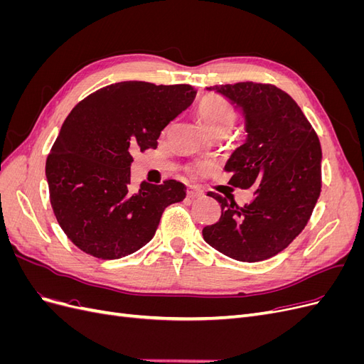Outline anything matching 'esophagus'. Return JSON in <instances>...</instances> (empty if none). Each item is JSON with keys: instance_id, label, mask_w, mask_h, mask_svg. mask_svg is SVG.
Instances as JSON below:
<instances>
[{"instance_id": "1", "label": "esophagus", "mask_w": 364, "mask_h": 364, "mask_svg": "<svg viewBox=\"0 0 364 364\" xmlns=\"http://www.w3.org/2000/svg\"><path fill=\"white\" fill-rule=\"evenodd\" d=\"M186 196L191 197V199H194V197H200V196H203V191L199 188V186H194V185H191L190 188L186 190Z\"/></svg>"}]
</instances>
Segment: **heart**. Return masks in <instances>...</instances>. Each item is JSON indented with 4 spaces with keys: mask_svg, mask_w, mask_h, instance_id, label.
<instances>
[{
    "mask_svg": "<svg viewBox=\"0 0 364 364\" xmlns=\"http://www.w3.org/2000/svg\"><path fill=\"white\" fill-rule=\"evenodd\" d=\"M197 115L202 119L203 126L215 134H228L234 124L235 111L228 98L218 94H205L197 105ZM213 168V164L199 162L194 165L196 171H208Z\"/></svg>",
    "mask_w": 364,
    "mask_h": 364,
    "instance_id": "1",
    "label": "heart"
}]
</instances>
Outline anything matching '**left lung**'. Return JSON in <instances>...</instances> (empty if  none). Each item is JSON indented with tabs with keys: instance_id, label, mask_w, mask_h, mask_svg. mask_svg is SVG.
<instances>
[{
	"instance_id": "obj_1",
	"label": "left lung",
	"mask_w": 364,
	"mask_h": 364,
	"mask_svg": "<svg viewBox=\"0 0 364 364\" xmlns=\"http://www.w3.org/2000/svg\"><path fill=\"white\" fill-rule=\"evenodd\" d=\"M243 111L246 141L229 158V183L253 199L238 206L232 196H208L222 206L217 223L205 226L206 243L237 261L277 255L302 232L322 188L321 142L301 107L279 87L240 82L211 86Z\"/></svg>"
}]
</instances>
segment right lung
Wrapping results in <instances>:
<instances>
[{"label": "right lung", "instance_id": "obj_1", "mask_svg": "<svg viewBox=\"0 0 364 364\" xmlns=\"http://www.w3.org/2000/svg\"><path fill=\"white\" fill-rule=\"evenodd\" d=\"M191 85L119 82L77 103L46 164L50 202L62 230L85 253L123 258L155 235L164 209L185 199L167 179L130 188L132 153L158 147L162 129L196 97Z\"/></svg>", "mask_w": 364, "mask_h": 364}]
</instances>
